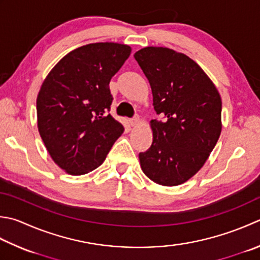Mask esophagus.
<instances>
[{
    "mask_svg": "<svg viewBox=\"0 0 260 260\" xmlns=\"http://www.w3.org/2000/svg\"><path fill=\"white\" fill-rule=\"evenodd\" d=\"M139 123H140V117H139V115H135V116L133 117V118L129 119V124H131L132 126L139 125Z\"/></svg>",
    "mask_w": 260,
    "mask_h": 260,
    "instance_id": "34e87169",
    "label": "esophagus"
}]
</instances>
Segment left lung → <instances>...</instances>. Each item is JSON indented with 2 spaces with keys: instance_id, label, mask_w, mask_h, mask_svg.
<instances>
[{
  "instance_id": "obj_1",
  "label": "left lung",
  "mask_w": 260,
  "mask_h": 260,
  "mask_svg": "<svg viewBox=\"0 0 260 260\" xmlns=\"http://www.w3.org/2000/svg\"><path fill=\"white\" fill-rule=\"evenodd\" d=\"M134 57L150 82L154 110L164 117L150 121L153 141L139 154L141 168L159 185L184 184L204 166L220 137V93L185 54L145 47Z\"/></svg>"
}]
</instances>
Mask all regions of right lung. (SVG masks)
I'll list each match as a JSON object with an SVG mask.
<instances>
[{
  "label": "right lung",
  "instance_id": "obj_1",
  "mask_svg": "<svg viewBox=\"0 0 260 260\" xmlns=\"http://www.w3.org/2000/svg\"><path fill=\"white\" fill-rule=\"evenodd\" d=\"M132 49L94 43L79 47L56 64L37 96L39 134L60 169L80 176L105 161L124 127L108 114L109 82Z\"/></svg>",
  "mask_w": 260,
  "mask_h": 260
}]
</instances>
